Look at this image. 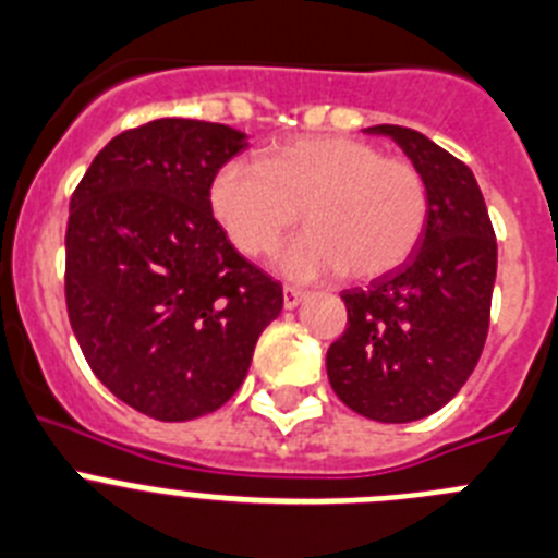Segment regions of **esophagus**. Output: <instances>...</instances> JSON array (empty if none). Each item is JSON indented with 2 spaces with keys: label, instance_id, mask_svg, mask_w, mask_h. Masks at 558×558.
<instances>
[{
  "label": "esophagus",
  "instance_id": "34e87169",
  "mask_svg": "<svg viewBox=\"0 0 558 558\" xmlns=\"http://www.w3.org/2000/svg\"><path fill=\"white\" fill-rule=\"evenodd\" d=\"M305 298V291L300 286H283V305L286 308H294L300 305V300Z\"/></svg>",
  "mask_w": 558,
  "mask_h": 558
}]
</instances>
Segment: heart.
<instances>
[{"label":"heart","instance_id":"b5f03b06","mask_svg":"<svg viewBox=\"0 0 558 558\" xmlns=\"http://www.w3.org/2000/svg\"><path fill=\"white\" fill-rule=\"evenodd\" d=\"M428 183L400 155L353 135H300L230 160L210 183V210L244 255H269L300 222L308 230L280 253L289 278L344 272L375 280L411 258L428 228Z\"/></svg>","mask_w":558,"mask_h":558}]
</instances>
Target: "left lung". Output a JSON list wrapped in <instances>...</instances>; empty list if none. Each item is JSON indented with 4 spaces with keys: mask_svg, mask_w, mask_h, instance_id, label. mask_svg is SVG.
<instances>
[{
    "mask_svg": "<svg viewBox=\"0 0 558 558\" xmlns=\"http://www.w3.org/2000/svg\"><path fill=\"white\" fill-rule=\"evenodd\" d=\"M369 133L403 147L428 183L420 250L366 289L341 291L348 328L328 348L339 400L375 423H414L453 400L473 375L489 330L498 242L466 163L398 124Z\"/></svg>",
    "mask_w": 558,
    "mask_h": 558,
    "instance_id": "1",
    "label": "left lung"
}]
</instances>
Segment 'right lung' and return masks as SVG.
<instances>
[{
	"mask_svg": "<svg viewBox=\"0 0 558 558\" xmlns=\"http://www.w3.org/2000/svg\"><path fill=\"white\" fill-rule=\"evenodd\" d=\"M244 133L155 119L110 138L69 203L66 311L85 361L130 409L183 423L228 403L278 280L235 253L210 183Z\"/></svg>",
	"mask_w": 558,
	"mask_h": 558,
	"instance_id": "1",
	"label": "right lung"
}]
</instances>
